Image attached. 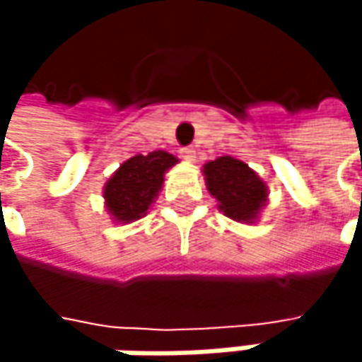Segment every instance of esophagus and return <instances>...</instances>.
<instances>
[{
  "instance_id": "obj_1",
  "label": "esophagus",
  "mask_w": 362,
  "mask_h": 362,
  "mask_svg": "<svg viewBox=\"0 0 362 362\" xmlns=\"http://www.w3.org/2000/svg\"><path fill=\"white\" fill-rule=\"evenodd\" d=\"M180 155L186 159V161H194V159H197V151H194V148H190V146L182 148Z\"/></svg>"
}]
</instances>
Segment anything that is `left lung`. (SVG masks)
Here are the masks:
<instances>
[{
	"mask_svg": "<svg viewBox=\"0 0 362 362\" xmlns=\"http://www.w3.org/2000/svg\"><path fill=\"white\" fill-rule=\"evenodd\" d=\"M203 176L209 194L226 218L243 224L257 222L259 211L268 203V186L247 163L224 155L207 161Z\"/></svg>",
	"mask_w": 362,
	"mask_h": 362,
	"instance_id": "obj_1",
	"label": "left lung"
}]
</instances>
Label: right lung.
I'll return each instance as SVG.
<instances>
[{
  "label": "right lung",
  "instance_id": "right-lung-1",
  "mask_svg": "<svg viewBox=\"0 0 362 362\" xmlns=\"http://www.w3.org/2000/svg\"><path fill=\"white\" fill-rule=\"evenodd\" d=\"M176 163L178 159L165 151H153L123 161L103 190L110 218L117 224H129L146 216L163 186L165 172Z\"/></svg>",
  "mask_w": 362,
  "mask_h": 362
}]
</instances>
